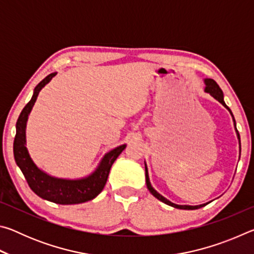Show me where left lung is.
I'll return each instance as SVG.
<instances>
[{
  "label": "left lung",
  "instance_id": "1",
  "mask_svg": "<svg viewBox=\"0 0 254 254\" xmlns=\"http://www.w3.org/2000/svg\"><path fill=\"white\" fill-rule=\"evenodd\" d=\"M205 84H206L205 92H206V93H209L210 95H212V96L215 98V100H217L218 102L221 103V104H223V106H225L226 109L230 111V113L232 114V112H231V110H230V107L225 104V102H224V96H223V92H222V89L220 88V86L217 85L216 81H215L214 79L206 78V79H205ZM232 117H233V114H232ZM233 121H234V126H235L236 133H238L239 142H240V148H241L240 133H239V131H238V128H236V124H235L234 117H233ZM145 183H147V187H148V189H149V191L151 192V194H152L154 197H156V198H158L159 200H161L162 203H165V204H167V205L173 206V207H175V208H180V209H197V208H200V207H203V206H205V205H206V204H201V205H197V206H189V205H177V204L171 203L170 200H168L167 198H165V197L161 196L160 194H159V192H157L156 190H154L153 187L151 186V184H150V180H149V176H148L147 165H145Z\"/></svg>",
  "mask_w": 254,
  "mask_h": 254
}]
</instances>
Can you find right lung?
<instances>
[{"mask_svg": "<svg viewBox=\"0 0 254 254\" xmlns=\"http://www.w3.org/2000/svg\"><path fill=\"white\" fill-rule=\"evenodd\" d=\"M56 72H53L42 79L34 88L32 98L30 100L24 109L21 112L20 117L16 121V134L13 142V153L16 165L22 171L24 178L27 179L29 187L32 189L34 194L49 201L62 205L80 204L88 201L100 194L104 188L107 177H109L111 167L121 152L126 149L127 144L111 150L102 159L100 166L88 177L70 180L55 178L47 175L34 165L32 159L25 147V127H27L28 117L31 112L39 92L46 84L53 79Z\"/></svg>", "mask_w": 254, "mask_h": 254, "instance_id": "1", "label": "right lung"}]
</instances>
